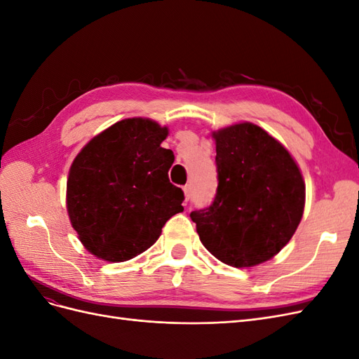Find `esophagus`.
I'll return each mask as SVG.
<instances>
[{
    "instance_id": "34e87169",
    "label": "esophagus",
    "mask_w": 359,
    "mask_h": 359,
    "mask_svg": "<svg viewBox=\"0 0 359 359\" xmlns=\"http://www.w3.org/2000/svg\"><path fill=\"white\" fill-rule=\"evenodd\" d=\"M184 196H186V202L190 199V196H191V187L190 186H184Z\"/></svg>"
}]
</instances>
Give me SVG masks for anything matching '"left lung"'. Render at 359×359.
Returning <instances> with one entry per match:
<instances>
[{
  "label": "left lung",
  "instance_id": "1",
  "mask_svg": "<svg viewBox=\"0 0 359 359\" xmlns=\"http://www.w3.org/2000/svg\"><path fill=\"white\" fill-rule=\"evenodd\" d=\"M219 187L191 211L201 243L223 264L250 268L273 259L295 233L306 182L289 151L264 128L238 123L212 132Z\"/></svg>",
  "mask_w": 359,
  "mask_h": 359
}]
</instances>
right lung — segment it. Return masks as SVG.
<instances>
[{"label": "right lung", "mask_w": 359, "mask_h": 359, "mask_svg": "<svg viewBox=\"0 0 359 359\" xmlns=\"http://www.w3.org/2000/svg\"><path fill=\"white\" fill-rule=\"evenodd\" d=\"M169 135L149 118H127L94 136L73 160L67 212L79 241L106 262L144 253L182 208L184 193L169 181Z\"/></svg>", "instance_id": "obj_1"}]
</instances>
